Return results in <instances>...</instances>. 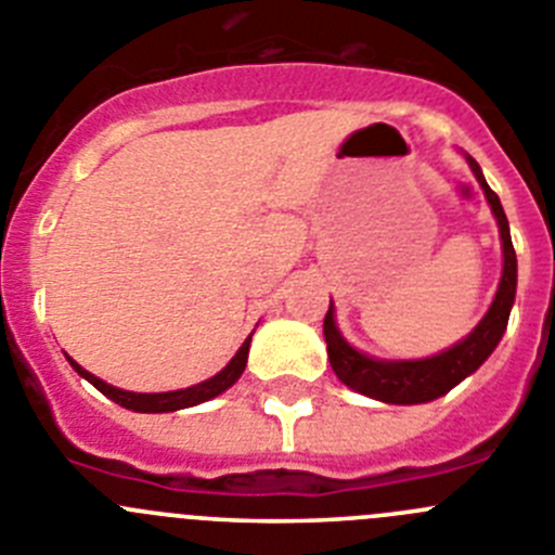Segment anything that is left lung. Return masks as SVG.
<instances>
[{
	"label": "left lung",
	"mask_w": 555,
	"mask_h": 555,
	"mask_svg": "<svg viewBox=\"0 0 555 555\" xmlns=\"http://www.w3.org/2000/svg\"><path fill=\"white\" fill-rule=\"evenodd\" d=\"M468 164L474 169L479 185L485 189V196H488L490 207H493L495 219H499L501 243H504V273H501V284L499 293H495L493 307H490V312L481 318V323L460 345L424 361H375L370 356L359 353V350H353L348 341L341 339L334 323V309L328 307L323 320L328 361L334 366L336 377L345 386L353 388V391H359V395H366L380 402H395V405H416V402L438 400V397L447 395L449 388L457 386L463 377L479 370L485 364V359L495 350L501 336H504L506 323H509V309L515 304L517 257L515 248H512L509 221H506L499 194L490 189L485 175H481L479 164L470 155Z\"/></svg>",
	"instance_id": "obj_1"
}]
</instances>
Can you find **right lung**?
Masks as SVG:
<instances>
[{"label":"right lung","mask_w":555,"mask_h":555,"mask_svg":"<svg viewBox=\"0 0 555 555\" xmlns=\"http://www.w3.org/2000/svg\"><path fill=\"white\" fill-rule=\"evenodd\" d=\"M248 345H251V336H248L246 341L241 345V350L235 353V359L230 361V364L224 366V370L219 372V375H214L210 380L205 383H196V386L191 388H180V391H167V395H133V391H122V388H114L108 386V383H103L101 377L90 375L87 370H81L76 361H70L74 364V370L79 372L81 377H87V380L92 383V386L101 391V395H106L108 400H114L117 405L128 408V411H139V413H169V411H180V408H191V405H199V402H207L214 400V397H219L221 391H227V388L232 386V383L237 380V377L243 375V370H246V359H248Z\"/></svg>","instance_id":"obj_1"}]
</instances>
